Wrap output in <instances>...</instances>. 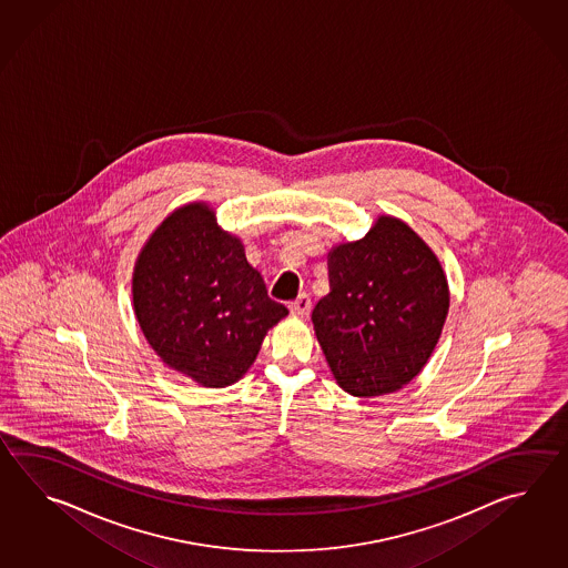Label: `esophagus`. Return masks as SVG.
Instances as JSON below:
<instances>
[{
	"label": "esophagus",
	"instance_id": "esophagus-1",
	"mask_svg": "<svg viewBox=\"0 0 568 568\" xmlns=\"http://www.w3.org/2000/svg\"><path fill=\"white\" fill-rule=\"evenodd\" d=\"M311 306H313L311 296L308 294H301L296 301L290 302V313L306 316V314L311 313Z\"/></svg>",
	"mask_w": 568,
	"mask_h": 568
}]
</instances>
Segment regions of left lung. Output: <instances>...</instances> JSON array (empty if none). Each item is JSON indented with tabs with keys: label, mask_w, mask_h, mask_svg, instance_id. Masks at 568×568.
Masks as SVG:
<instances>
[{
	"label": "left lung",
	"mask_w": 568,
	"mask_h": 568,
	"mask_svg": "<svg viewBox=\"0 0 568 568\" xmlns=\"http://www.w3.org/2000/svg\"><path fill=\"white\" fill-rule=\"evenodd\" d=\"M331 292L313 325L338 387L355 398L394 394L423 372L447 321V276L402 219L379 215L357 242L328 252Z\"/></svg>",
	"instance_id": "1"
}]
</instances>
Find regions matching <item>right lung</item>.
<instances>
[{
    "instance_id": "1",
    "label": "right lung",
    "mask_w": 568,
    "mask_h": 568,
    "mask_svg": "<svg viewBox=\"0 0 568 568\" xmlns=\"http://www.w3.org/2000/svg\"><path fill=\"white\" fill-rule=\"evenodd\" d=\"M133 311L150 347L199 386L225 387L247 374L267 331L288 308L267 296L237 235L206 203L172 211L135 260Z\"/></svg>"
}]
</instances>
